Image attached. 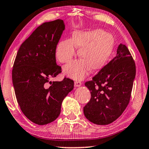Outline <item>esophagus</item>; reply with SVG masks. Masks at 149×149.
Here are the masks:
<instances>
[{
  "mask_svg": "<svg viewBox=\"0 0 149 149\" xmlns=\"http://www.w3.org/2000/svg\"><path fill=\"white\" fill-rule=\"evenodd\" d=\"M74 86L75 87H79L81 86V82L80 81H75L74 82Z\"/></svg>",
  "mask_w": 149,
  "mask_h": 149,
  "instance_id": "esophagus-1",
  "label": "esophagus"
}]
</instances>
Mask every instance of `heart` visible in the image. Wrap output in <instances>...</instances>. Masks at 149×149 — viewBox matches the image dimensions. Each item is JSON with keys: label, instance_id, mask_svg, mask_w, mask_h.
<instances>
[{"label": "heart", "instance_id": "1", "mask_svg": "<svg viewBox=\"0 0 149 149\" xmlns=\"http://www.w3.org/2000/svg\"><path fill=\"white\" fill-rule=\"evenodd\" d=\"M114 39L110 33L101 29L75 31L72 39H65L57 43L55 55L61 63H68L76 54L82 59L63 67V72L75 79H83L90 70H99L110 58L114 48Z\"/></svg>", "mask_w": 149, "mask_h": 149}]
</instances>
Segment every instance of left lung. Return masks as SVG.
<instances>
[{
    "label": "left lung",
    "instance_id": "left-lung-1",
    "mask_svg": "<svg viewBox=\"0 0 149 149\" xmlns=\"http://www.w3.org/2000/svg\"><path fill=\"white\" fill-rule=\"evenodd\" d=\"M136 65L127 47L120 44L116 56L85 86L91 99L84 113L91 123L106 125L121 116L129 103Z\"/></svg>",
    "mask_w": 149,
    "mask_h": 149
}]
</instances>
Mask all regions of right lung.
Wrapping results in <instances>:
<instances>
[{"instance_id":"add662e5","label":"right lung","mask_w":149,"mask_h":149,"mask_svg":"<svg viewBox=\"0 0 149 149\" xmlns=\"http://www.w3.org/2000/svg\"><path fill=\"white\" fill-rule=\"evenodd\" d=\"M64 29L61 19L39 26L21 44L13 65L12 79L18 104L25 116L39 125L52 123L59 116L62 102L74 89V81L66 77L49 81L61 72L55 49Z\"/></svg>"}]
</instances>
